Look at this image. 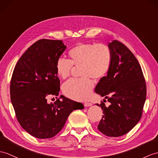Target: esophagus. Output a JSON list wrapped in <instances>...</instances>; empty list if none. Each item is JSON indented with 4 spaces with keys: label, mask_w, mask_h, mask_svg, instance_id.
<instances>
[{
    "label": "esophagus",
    "mask_w": 158,
    "mask_h": 158,
    "mask_svg": "<svg viewBox=\"0 0 158 158\" xmlns=\"http://www.w3.org/2000/svg\"><path fill=\"white\" fill-rule=\"evenodd\" d=\"M84 106H91L92 105V104L91 102H84Z\"/></svg>",
    "instance_id": "1"
}]
</instances>
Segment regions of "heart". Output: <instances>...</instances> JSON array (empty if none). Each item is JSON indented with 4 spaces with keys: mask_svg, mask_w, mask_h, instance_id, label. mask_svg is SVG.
Wrapping results in <instances>:
<instances>
[{
    "mask_svg": "<svg viewBox=\"0 0 158 158\" xmlns=\"http://www.w3.org/2000/svg\"><path fill=\"white\" fill-rule=\"evenodd\" d=\"M70 60L60 58L56 63L57 74L61 78L70 76L73 66H81L80 79H71L63 85V92L68 97L76 101H84L90 97L94 82L90 78L101 79L109 72L113 53L104 44L79 43L68 52Z\"/></svg>",
    "mask_w": 158,
    "mask_h": 158,
    "instance_id": "obj_1",
    "label": "heart"
}]
</instances>
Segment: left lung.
<instances>
[{"instance_id":"obj_1","label":"left lung","mask_w":158,"mask_h":158,"mask_svg":"<svg viewBox=\"0 0 158 158\" xmlns=\"http://www.w3.org/2000/svg\"><path fill=\"white\" fill-rule=\"evenodd\" d=\"M113 53L112 64L106 76L99 80L96 93L110 102L101 106L103 115L98 129L109 137L128 133L141 118L146 99V83L139 61L129 49L114 40L109 44ZM106 102V100H104Z\"/></svg>"}]
</instances>
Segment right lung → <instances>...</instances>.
Here are the masks:
<instances>
[{
  "label": "right lung",
  "mask_w": 158,
  "mask_h": 158,
  "mask_svg": "<svg viewBox=\"0 0 158 158\" xmlns=\"http://www.w3.org/2000/svg\"><path fill=\"white\" fill-rule=\"evenodd\" d=\"M66 48L61 40H38L22 55L13 72L10 100L17 121L39 139L54 137L73 110L84 109L83 104L61 95L62 101L47 102L49 97L59 95L56 63Z\"/></svg>",
  "instance_id": "1"
}]
</instances>
